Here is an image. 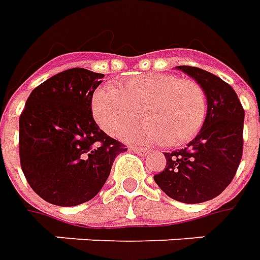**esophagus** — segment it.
Here are the masks:
<instances>
[{"label": "esophagus", "mask_w": 260, "mask_h": 260, "mask_svg": "<svg viewBox=\"0 0 260 260\" xmlns=\"http://www.w3.org/2000/svg\"><path fill=\"white\" fill-rule=\"evenodd\" d=\"M129 149H131V152L138 153V154H142V156H147V154H149V150H147V149H143V147L132 146L129 147Z\"/></svg>", "instance_id": "obj_1"}]
</instances>
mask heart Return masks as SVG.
<instances>
[{
  "mask_svg": "<svg viewBox=\"0 0 260 260\" xmlns=\"http://www.w3.org/2000/svg\"><path fill=\"white\" fill-rule=\"evenodd\" d=\"M91 111L97 124L111 135L121 134L143 115L149 122L125 131L122 138L136 143L166 142L167 146L177 147L201 131L206 117V96L195 80L147 74L131 78L119 89H97Z\"/></svg>",
  "mask_w": 260,
  "mask_h": 260,
  "instance_id": "obj_1",
  "label": "heart"
}]
</instances>
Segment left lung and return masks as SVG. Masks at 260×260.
<instances>
[{"label":"left lung","instance_id":"8db88e82","mask_svg":"<svg viewBox=\"0 0 260 260\" xmlns=\"http://www.w3.org/2000/svg\"><path fill=\"white\" fill-rule=\"evenodd\" d=\"M205 91L207 111L202 129L185 149L166 153V169L154 175L160 189L193 205L218 196L234 178L242 157L244 108L234 89L205 69L180 65Z\"/></svg>","mask_w":260,"mask_h":260}]
</instances>
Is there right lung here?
Listing matches in <instances>:
<instances>
[{
	"label": "right lung",
	"mask_w": 260,
	"mask_h": 260,
	"mask_svg": "<svg viewBox=\"0 0 260 260\" xmlns=\"http://www.w3.org/2000/svg\"><path fill=\"white\" fill-rule=\"evenodd\" d=\"M104 75L71 68L31 91L19 118L20 167L42 199L57 206L90 201L106 184L125 145L103 132L91 114Z\"/></svg>",
	"instance_id": "1"
}]
</instances>
